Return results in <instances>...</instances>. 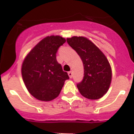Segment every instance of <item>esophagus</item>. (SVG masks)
Instances as JSON below:
<instances>
[{"label": "esophagus", "mask_w": 134, "mask_h": 134, "mask_svg": "<svg viewBox=\"0 0 134 134\" xmlns=\"http://www.w3.org/2000/svg\"><path fill=\"white\" fill-rule=\"evenodd\" d=\"M72 75L73 73L72 71H70V72H68V75H69V77H70V78H72Z\"/></svg>", "instance_id": "1"}]
</instances>
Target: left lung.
Returning <instances> with one entry per match:
<instances>
[{"mask_svg":"<svg viewBox=\"0 0 134 134\" xmlns=\"http://www.w3.org/2000/svg\"><path fill=\"white\" fill-rule=\"evenodd\" d=\"M68 44L80 57L84 66V77L77 85L85 98L97 100L108 92L112 71L106 57L92 41L83 36L67 38Z\"/></svg>","mask_w":134,"mask_h":134,"instance_id":"left-lung-1","label":"left lung"}]
</instances>
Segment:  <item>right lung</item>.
<instances>
[{
  "label": "right lung",
  "mask_w": 134,
  "mask_h": 134,
  "mask_svg": "<svg viewBox=\"0 0 134 134\" xmlns=\"http://www.w3.org/2000/svg\"><path fill=\"white\" fill-rule=\"evenodd\" d=\"M66 41L60 36L43 38L23 62L21 74L26 87L35 98L50 101L59 95L64 81L70 78L57 61L59 47Z\"/></svg>",
  "instance_id": "add662e5"
}]
</instances>
